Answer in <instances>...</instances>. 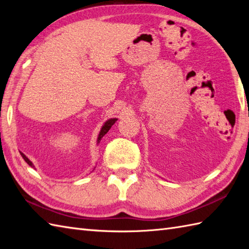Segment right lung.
Returning <instances> with one entry per match:
<instances>
[{"label":"right lung","instance_id":"1","mask_svg":"<svg viewBox=\"0 0 249 249\" xmlns=\"http://www.w3.org/2000/svg\"><path fill=\"white\" fill-rule=\"evenodd\" d=\"M115 122H116V119H110V120H108L107 122H106V123L104 124V126L102 127V129H100V133H99V136H98L97 142H99V141H100V139H102L103 137H104L106 134L108 133L109 129H110L111 127H112V125L115 123ZM20 154H21V156H22L23 160H24L26 162H28V165H29V166H31V167H34V166H33V163H32V161L29 160L28 157H26V156L23 154V153H21V152H20Z\"/></svg>","mask_w":249,"mask_h":249}]
</instances>
